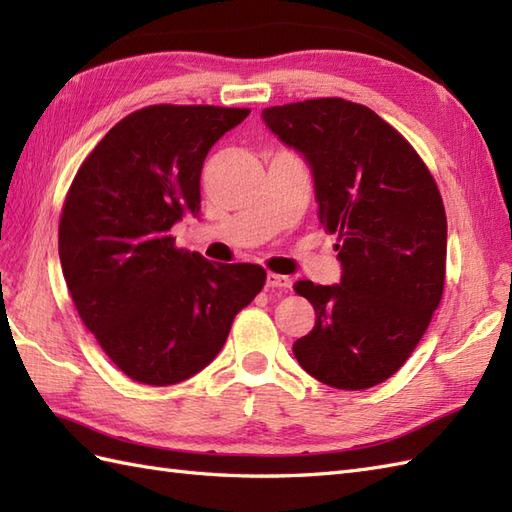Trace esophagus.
Here are the masks:
<instances>
[{
  "label": "esophagus",
  "mask_w": 512,
  "mask_h": 512,
  "mask_svg": "<svg viewBox=\"0 0 512 512\" xmlns=\"http://www.w3.org/2000/svg\"><path fill=\"white\" fill-rule=\"evenodd\" d=\"M266 286H268V288L288 290V288L292 286V281H290V277H286V275H275V273H268V277H266Z\"/></svg>",
  "instance_id": "1"
}]
</instances>
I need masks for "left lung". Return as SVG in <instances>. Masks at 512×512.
<instances>
[{
  "label": "left lung",
  "mask_w": 512,
  "mask_h": 512,
  "mask_svg": "<svg viewBox=\"0 0 512 512\" xmlns=\"http://www.w3.org/2000/svg\"><path fill=\"white\" fill-rule=\"evenodd\" d=\"M262 116L308 160L319 222L336 235L343 266L336 286L295 284L317 321L292 352L323 385L374 387L405 365L440 306L447 213L438 184L405 136L365 105L328 96Z\"/></svg>",
  "instance_id": "left-lung-1"
}]
</instances>
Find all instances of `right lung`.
Listing matches in <instances>:
<instances>
[{
    "label": "right lung",
    "instance_id": "add662e5",
    "mask_svg": "<svg viewBox=\"0 0 512 512\" xmlns=\"http://www.w3.org/2000/svg\"><path fill=\"white\" fill-rule=\"evenodd\" d=\"M248 107L149 105L118 121L76 171L59 220L74 308L136 383L195 376L226 343L235 314L266 284L257 264H213L169 231L200 213L209 149Z\"/></svg>",
    "mask_w": 512,
    "mask_h": 512
}]
</instances>
